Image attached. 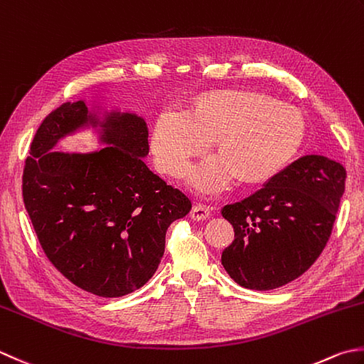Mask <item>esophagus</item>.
<instances>
[{
    "label": "esophagus",
    "mask_w": 364,
    "mask_h": 364,
    "mask_svg": "<svg viewBox=\"0 0 364 364\" xmlns=\"http://www.w3.org/2000/svg\"><path fill=\"white\" fill-rule=\"evenodd\" d=\"M211 216V208L208 205L197 203L191 211V218L194 220H205Z\"/></svg>",
    "instance_id": "34e87169"
}]
</instances>
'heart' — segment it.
<instances>
[{
	"mask_svg": "<svg viewBox=\"0 0 364 364\" xmlns=\"http://www.w3.org/2000/svg\"><path fill=\"white\" fill-rule=\"evenodd\" d=\"M303 137V117L291 107L262 92L224 91L205 97L192 112L164 109L151 146L162 172L180 178L216 139L220 153L203 161L191 175V186L197 192L216 196L240 176L246 183L276 176L296 154Z\"/></svg>",
	"mask_w": 364,
	"mask_h": 364,
	"instance_id": "obj_1",
	"label": "heart"
}]
</instances>
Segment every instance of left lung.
<instances>
[{"label":"left lung","mask_w":364,"mask_h":364,"mask_svg":"<svg viewBox=\"0 0 364 364\" xmlns=\"http://www.w3.org/2000/svg\"><path fill=\"white\" fill-rule=\"evenodd\" d=\"M346 168L318 154L296 159L245 200L225 205L235 240L223 267L241 287L273 290L322 254L346 189Z\"/></svg>","instance_id":"1"}]
</instances>
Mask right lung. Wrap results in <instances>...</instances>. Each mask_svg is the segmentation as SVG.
Instances as JSON below:
<instances>
[{"mask_svg":"<svg viewBox=\"0 0 364 364\" xmlns=\"http://www.w3.org/2000/svg\"><path fill=\"white\" fill-rule=\"evenodd\" d=\"M91 125L106 146L91 154L52 152ZM145 119L131 112H90L85 101L48 113L23 170V202L47 259L74 286L117 298L151 279L166 232L192 208L180 189L146 167Z\"/></svg>","mask_w":364,"mask_h":364,"instance_id":"1","label":"right lung"}]
</instances>
